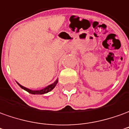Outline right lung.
I'll return each mask as SVG.
<instances>
[{
  "mask_svg": "<svg viewBox=\"0 0 129 129\" xmlns=\"http://www.w3.org/2000/svg\"><path fill=\"white\" fill-rule=\"evenodd\" d=\"M57 82H58V80H56L55 82H54L53 84H50V85H49V86H47V87H45V88L43 89L37 90V91H33V90H30L29 89H27V88H26V87L21 86L20 84H19L18 82L17 84L19 85V86H20L21 88H22L23 89L26 90V91H28V93H32V94H44V93H48L49 91H52V90L55 87V86L56 85Z\"/></svg>",
  "mask_w": 129,
  "mask_h": 129,
  "instance_id": "1",
  "label": "right lung"
}]
</instances>
